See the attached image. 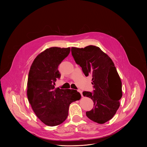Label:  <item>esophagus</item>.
<instances>
[{
  "instance_id": "1",
  "label": "esophagus",
  "mask_w": 147,
  "mask_h": 147,
  "mask_svg": "<svg viewBox=\"0 0 147 147\" xmlns=\"http://www.w3.org/2000/svg\"><path fill=\"white\" fill-rule=\"evenodd\" d=\"M78 91L81 94V96H83V95H82V91L81 90H78Z\"/></svg>"
}]
</instances>
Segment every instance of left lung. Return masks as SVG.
<instances>
[{"label": "left lung", "instance_id": "obj_1", "mask_svg": "<svg viewBox=\"0 0 147 147\" xmlns=\"http://www.w3.org/2000/svg\"><path fill=\"white\" fill-rule=\"evenodd\" d=\"M71 53L85 76L92 77L94 93L82 92L84 96L94 102V108L86 112L87 116L99 124L107 122L116 114L122 96L121 81L114 63L99 47L93 45L72 47Z\"/></svg>", "mask_w": 147, "mask_h": 147}]
</instances>
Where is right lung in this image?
<instances>
[{"label": "right lung", "mask_w": 147, "mask_h": 147, "mask_svg": "<svg viewBox=\"0 0 147 147\" xmlns=\"http://www.w3.org/2000/svg\"><path fill=\"white\" fill-rule=\"evenodd\" d=\"M70 52V48H48L35 57L30 69L28 99L36 116L49 126L63 122L70 105L81 96L77 90L55 88L57 78L60 77L58 66Z\"/></svg>", "instance_id": "obj_1"}]
</instances>
